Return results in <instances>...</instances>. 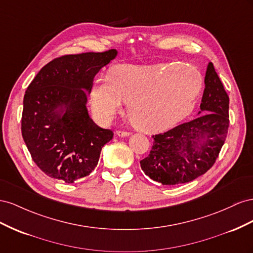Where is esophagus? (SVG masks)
<instances>
[{
  "instance_id": "obj_1",
  "label": "esophagus",
  "mask_w": 253,
  "mask_h": 253,
  "mask_svg": "<svg viewBox=\"0 0 253 253\" xmlns=\"http://www.w3.org/2000/svg\"><path fill=\"white\" fill-rule=\"evenodd\" d=\"M117 134H118L119 136H128L129 134H130V132L124 131V130H118V131H117Z\"/></svg>"
}]
</instances>
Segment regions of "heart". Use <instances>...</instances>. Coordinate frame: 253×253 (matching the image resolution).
Wrapping results in <instances>:
<instances>
[{"mask_svg": "<svg viewBox=\"0 0 253 253\" xmlns=\"http://www.w3.org/2000/svg\"><path fill=\"white\" fill-rule=\"evenodd\" d=\"M203 89V77L189 64L153 66L119 64L109 77H102L91 92V106L97 117L109 122L127 103L132 126L144 132H159L189 115Z\"/></svg>", "mask_w": 253, "mask_h": 253, "instance_id": "obj_1", "label": "heart"}]
</instances>
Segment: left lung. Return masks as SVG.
<instances>
[{
	"label": "left lung",
	"instance_id": "1",
	"mask_svg": "<svg viewBox=\"0 0 253 253\" xmlns=\"http://www.w3.org/2000/svg\"><path fill=\"white\" fill-rule=\"evenodd\" d=\"M200 115L170 130L153 135L149 155L140 161L150 179L163 185L190 182L210 169L218 158L229 127V96L209 62Z\"/></svg>",
	"mask_w": 253,
	"mask_h": 253
}]
</instances>
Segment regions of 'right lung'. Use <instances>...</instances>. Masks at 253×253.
Instances as JSON below:
<instances>
[{
	"label": "right lung",
	"instance_id": "1",
	"mask_svg": "<svg viewBox=\"0 0 253 253\" xmlns=\"http://www.w3.org/2000/svg\"><path fill=\"white\" fill-rule=\"evenodd\" d=\"M117 55L109 49L60 56L27 86L21 131L34 162L48 177L73 183L90 175L112 140V130L90 119L83 89L90 93L97 72Z\"/></svg>",
	"mask_w": 253,
	"mask_h": 253
}]
</instances>
